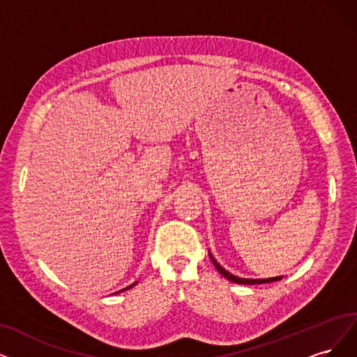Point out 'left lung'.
<instances>
[{"mask_svg": "<svg viewBox=\"0 0 357 357\" xmlns=\"http://www.w3.org/2000/svg\"><path fill=\"white\" fill-rule=\"evenodd\" d=\"M209 256H211V261H212V264H213V266L217 268V271L218 273L224 277V278H227L228 281H233V282H237V284H265V282H273V281H278V280H281L282 277H273V278H261V280H253V278H240V277H236V275H233V274H230L228 273V271H225L215 259H213V256L209 253Z\"/></svg>", "mask_w": 357, "mask_h": 357, "instance_id": "left-lung-1", "label": "left lung"}]
</instances>
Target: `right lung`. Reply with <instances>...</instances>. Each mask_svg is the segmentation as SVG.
Here are the masks:
<instances>
[{
  "mask_svg": "<svg viewBox=\"0 0 357 357\" xmlns=\"http://www.w3.org/2000/svg\"><path fill=\"white\" fill-rule=\"evenodd\" d=\"M136 284H137V281H136V282H133V284H132V286H129V287H126V289H123L121 291H126V290H129V289H132L133 286H136ZM119 293H120V291H119ZM114 294H117V293H114Z\"/></svg>",
  "mask_w": 357,
  "mask_h": 357,
  "instance_id": "obj_1",
  "label": "right lung"
}]
</instances>
